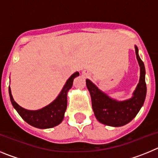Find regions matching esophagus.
<instances>
[{"mask_svg":"<svg viewBox=\"0 0 158 158\" xmlns=\"http://www.w3.org/2000/svg\"><path fill=\"white\" fill-rule=\"evenodd\" d=\"M83 73L85 75V76H87V75H88V73L87 72H83Z\"/></svg>","mask_w":158,"mask_h":158,"instance_id":"obj_1","label":"esophagus"}]
</instances>
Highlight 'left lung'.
Masks as SVG:
<instances>
[{
	"label": "left lung",
	"instance_id": "8db88e82",
	"mask_svg": "<svg viewBox=\"0 0 158 158\" xmlns=\"http://www.w3.org/2000/svg\"><path fill=\"white\" fill-rule=\"evenodd\" d=\"M135 54L140 66V79L131 99L118 101L100 91L90 80H86V85L91 95L92 106L96 119L100 123L111 127H122L131 122L140 111L146 96L145 81L146 69L135 46Z\"/></svg>",
	"mask_w": 158,
	"mask_h": 158
}]
</instances>
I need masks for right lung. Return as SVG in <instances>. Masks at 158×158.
Masks as SVG:
<instances>
[{
  "label": "right lung",
  "instance_id": "add662e5",
  "mask_svg": "<svg viewBox=\"0 0 158 158\" xmlns=\"http://www.w3.org/2000/svg\"><path fill=\"white\" fill-rule=\"evenodd\" d=\"M77 76H79L78 72L74 73L73 74L71 75L70 77L67 80L66 83L65 84L63 89L58 97L51 104L46 106L42 109L36 110V111L24 109L19 104H16V101L13 100L11 93V89L9 87L8 92H9V96L12 106L23 120L26 121L31 126L40 129L54 127L61 123L63 120L67 107V93L72 87L73 79Z\"/></svg>",
  "mask_w": 158,
  "mask_h": 158
}]
</instances>
